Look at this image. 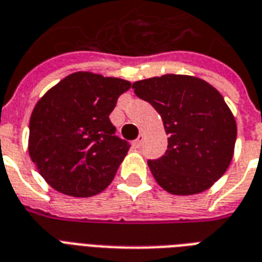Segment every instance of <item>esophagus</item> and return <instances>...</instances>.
<instances>
[{
    "instance_id": "1",
    "label": "esophagus",
    "mask_w": 262,
    "mask_h": 262,
    "mask_svg": "<svg viewBox=\"0 0 262 262\" xmlns=\"http://www.w3.org/2000/svg\"><path fill=\"white\" fill-rule=\"evenodd\" d=\"M143 140H144V135H139V137L135 140V146H136V147H140L143 144Z\"/></svg>"
}]
</instances>
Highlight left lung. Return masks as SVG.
Wrapping results in <instances>:
<instances>
[{
  "instance_id": "left-lung-1",
  "label": "left lung",
  "mask_w": 262,
  "mask_h": 262,
  "mask_svg": "<svg viewBox=\"0 0 262 262\" xmlns=\"http://www.w3.org/2000/svg\"><path fill=\"white\" fill-rule=\"evenodd\" d=\"M135 94L161 116L168 146L148 160L161 188L174 195L206 191L230 165L237 126L220 92L191 75L165 74L133 82Z\"/></svg>"
}]
</instances>
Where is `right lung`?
Returning <instances> with one entry per match:
<instances>
[{
  "instance_id": "add662e5",
  "label": "right lung",
  "mask_w": 262,
  "mask_h": 262,
  "mask_svg": "<svg viewBox=\"0 0 262 262\" xmlns=\"http://www.w3.org/2000/svg\"><path fill=\"white\" fill-rule=\"evenodd\" d=\"M129 81L78 71L50 88L29 122V154L40 176L70 196H94L114 180L130 144L109 115Z\"/></svg>"
}]
</instances>
